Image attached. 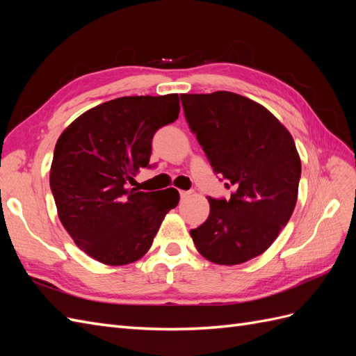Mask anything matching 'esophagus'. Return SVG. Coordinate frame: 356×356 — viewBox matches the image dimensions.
I'll list each match as a JSON object with an SVG mask.
<instances>
[{"instance_id": "1", "label": "esophagus", "mask_w": 356, "mask_h": 356, "mask_svg": "<svg viewBox=\"0 0 356 356\" xmlns=\"http://www.w3.org/2000/svg\"><path fill=\"white\" fill-rule=\"evenodd\" d=\"M191 195V191H186V190H179V196H181V199H186V197H188Z\"/></svg>"}]
</instances>
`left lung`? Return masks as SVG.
I'll return each mask as SVG.
<instances>
[{"mask_svg":"<svg viewBox=\"0 0 356 356\" xmlns=\"http://www.w3.org/2000/svg\"><path fill=\"white\" fill-rule=\"evenodd\" d=\"M181 102L213 172L233 188L229 200L208 197L209 217L190 230L193 242L215 264L245 263L275 242L296 208L294 139L263 105L238 93L181 95Z\"/></svg>","mask_w":356,"mask_h":356,"instance_id":"8db88e82","label":"left lung"}]
</instances>
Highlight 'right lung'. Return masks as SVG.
I'll use <instances>...</instances> for the list:
<instances>
[{"instance_id":"add662e5","label":"right lung","mask_w":356,"mask_h":356,"mask_svg":"<svg viewBox=\"0 0 356 356\" xmlns=\"http://www.w3.org/2000/svg\"><path fill=\"white\" fill-rule=\"evenodd\" d=\"M178 114L177 93L123 96L86 111L59 136L50 188L62 225L95 260L108 266L139 260L178 204L175 188H131L136 172L152 168L154 134Z\"/></svg>"}]
</instances>
